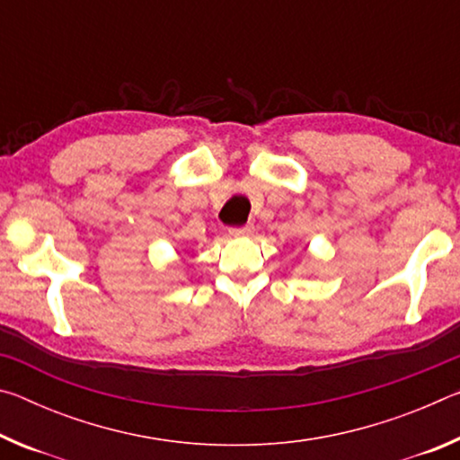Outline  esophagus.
<instances>
[{
	"label": "esophagus",
	"instance_id": "34e87169",
	"mask_svg": "<svg viewBox=\"0 0 460 460\" xmlns=\"http://www.w3.org/2000/svg\"><path fill=\"white\" fill-rule=\"evenodd\" d=\"M253 233V225H243V227H231L229 235L231 237H249Z\"/></svg>",
	"mask_w": 460,
	"mask_h": 460
}]
</instances>
